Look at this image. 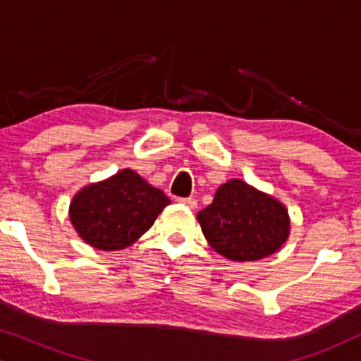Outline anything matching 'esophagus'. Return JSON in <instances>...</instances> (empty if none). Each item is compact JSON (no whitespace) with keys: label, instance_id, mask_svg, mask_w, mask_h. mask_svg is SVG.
<instances>
[{"label":"esophagus","instance_id":"esophagus-1","mask_svg":"<svg viewBox=\"0 0 361 361\" xmlns=\"http://www.w3.org/2000/svg\"><path fill=\"white\" fill-rule=\"evenodd\" d=\"M177 200H179V204L185 205L187 209H192V210H194L195 207H197V200L194 199V197H185V199H177Z\"/></svg>","mask_w":361,"mask_h":361}]
</instances>
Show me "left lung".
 I'll return each instance as SVG.
<instances>
[{"mask_svg": "<svg viewBox=\"0 0 361 361\" xmlns=\"http://www.w3.org/2000/svg\"><path fill=\"white\" fill-rule=\"evenodd\" d=\"M197 220L212 248L231 261L266 258L286 243L290 231L286 207L240 179L221 184Z\"/></svg>", "mask_w": 361, "mask_h": 361, "instance_id": "1", "label": "left lung"}]
</instances>
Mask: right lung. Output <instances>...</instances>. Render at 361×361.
<instances>
[{
  "label": "right lung",
  "instance_id": "add662e5",
  "mask_svg": "<svg viewBox=\"0 0 361 361\" xmlns=\"http://www.w3.org/2000/svg\"><path fill=\"white\" fill-rule=\"evenodd\" d=\"M166 194L131 169L78 190L68 216L85 243L103 251L123 250L151 228L169 205Z\"/></svg>",
  "mask_w": 361,
  "mask_h": 361
}]
</instances>
